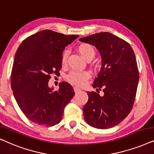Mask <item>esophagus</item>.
Wrapping results in <instances>:
<instances>
[{"label": "esophagus", "instance_id": "esophagus-1", "mask_svg": "<svg viewBox=\"0 0 154 154\" xmlns=\"http://www.w3.org/2000/svg\"><path fill=\"white\" fill-rule=\"evenodd\" d=\"M73 89H74V91H75V93H79V91H81V89L79 88H78V87H74V88H73Z\"/></svg>", "mask_w": 154, "mask_h": 154}]
</instances>
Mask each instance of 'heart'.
<instances>
[{
	"mask_svg": "<svg viewBox=\"0 0 154 154\" xmlns=\"http://www.w3.org/2000/svg\"><path fill=\"white\" fill-rule=\"evenodd\" d=\"M79 52L84 59L86 60L93 59L95 57V50L93 47L89 44L83 43L81 44L78 47ZM69 55V51L65 50L62 54L61 57V63L64 64L66 62V59ZM91 78V73L88 71H83V72H79V71H71L69 75H67L66 79L70 83L73 85L82 86L88 83V80Z\"/></svg>",
	"mask_w": 154,
	"mask_h": 154,
	"instance_id": "1",
	"label": "heart"
}]
</instances>
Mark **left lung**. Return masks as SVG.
Here are the masks:
<instances>
[{
    "label": "left lung",
    "mask_w": 154,
    "mask_h": 154,
    "mask_svg": "<svg viewBox=\"0 0 154 154\" xmlns=\"http://www.w3.org/2000/svg\"><path fill=\"white\" fill-rule=\"evenodd\" d=\"M95 46L100 54L102 66L93 86L104 95L88 92L83 107L84 119L97 129H109L129 115L135 100L139 73L137 60L129 43L109 32H99L79 39Z\"/></svg>",
    "instance_id": "1"
}]
</instances>
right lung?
I'll return each instance as SVG.
<instances>
[{"label": "right lung", "mask_w": 154, "mask_h": 154, "mask_svg": "<svg viewBox=\"0 0 154 154\" xmlns=\"http://www.w3.org/2000/svg\"><path fill=\"white\" fill-rule=\"evenodd\" d=\"M79 37L44 29L26 38L16 51L11 88L20 108L32 122L51 127L62 119L74 91L66 82L57 91L48 83L50 74H59L65 47Z\"/></svg>", "instance_id": "add662e5"}]
</instances>
